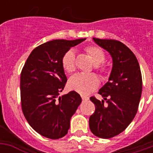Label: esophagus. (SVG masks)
<instances>
[{
  "label": "esophagus",
  "instance_id": "esophagus-1",
  "mask_svg": "<svg viewBox=\"0 0 153 153\" xmlns=\"http://www.w3.org/2000/svg\"><path fill=\"white\" fill-rule=\"evenodd\" d=\"M81 96H82V100L83 101L89 100V97H87V96H85V95H81Z\"/></svg>",
  "mask_w": 153,
  "mask_h": 153
}]
</instances>
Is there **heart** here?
I'll return each mask as SVG.
<instances>
[{
    "instance_id": "b5f03b06",
    "label": "heart",
    "mask_w": 153,
    "mask_h": 153,
    "mask_svg": "<svg viewBox=\"0 0 153 153\" xmlns=\"http://www.w3.org/2000/svg\"><path fill=\"white\" fill-rule=\"evenodd\" d=\"M86 51L96 66L102 64L105 59L104 51L98 47H87ZM62 64L63 69L68 73H71L75 70V52L73 49H70L65 53L62 57ZM100 71L102 76H106L105 74L107 72L105 68H101ZM98 83L99 81L95 74L78 73L70 79L68 85L72 91L79 92L82 94H86L95 90L98 87Z\"/></svg>"
}]
</instances>
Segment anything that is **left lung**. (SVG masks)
<instances>
[{"label": "left lung", "mask_w": 153, "mask_h": 153, "mask_svg": "<svg viewBox=\"0 0 153 153\" xmlns=\"http://www.w3.org/2000/svg\"><path fill=\"white\" fill-rule=\"evenodd\" d=\"M109 53L113 67L109 80L99 90L103 100L90 99L95 111L89 120L93 134L103 139L122 133L134 118L142 92V78L138 61L133 51L121 42L93 38Z\"/></svg>", "instance_id": "8db88e82"}]
</instances>
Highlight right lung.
<instances>
[{
	"label": "right lung",
	"mask_w": 153,
	"mask_h": 153,
	"mask_svg": "<svg viewBox=\"0 0 153 153\" xmlns=\"http://www.w3.org/2000/svg\"><path fill=\"white\" fill-rule=\"evenodd\" d=\"M86 39H54L31 52L20 74L23 114L35 131L49 139L64 137L70 121L82 102L81 96L71 91L59 97L67 79L62 67L63 55Z\"/></svg>",
	"instance_id": "1"
}]
</instances>
